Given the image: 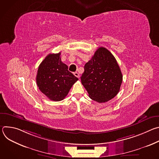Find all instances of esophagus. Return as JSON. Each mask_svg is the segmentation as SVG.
<instances>
[{
  "mask_svg": "<svg viewBox=\"0 0 159 159\" xmlns=\"http://www.w3.org/2000/svg\"><path fill=\"white\" fill-rule=\"evenodd\" d=\"M74 75H75V77H77V78H79V79L80 78V75H79V74L78 72H75V73H74Z\"/></svg>",
  "mask_w": 159,
  "mask_h": 159,
  "instance_id": "34e87169",
  "label": "esophagus"
}]
</instances>
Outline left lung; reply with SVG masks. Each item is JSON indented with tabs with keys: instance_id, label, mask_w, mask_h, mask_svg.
Here are the masks:
<instances>
[{
	"instance_id": "left-lung-1",
	"label": "left lung",
	"mask_w": 159,
	"mask_h": 159,
	"mask_svg": "<svg viewBox=\"0 0 159 159\" xmlns=\"http://www.w3.org/2000/svg\"><path fill=\"white\" fill-rule=\"evenodd\" d=\"M80 78L89 98L100 103L115 98L123 81V75L116 58L104 47H99L85 63Z\"/></svg>"
}]
</instances>
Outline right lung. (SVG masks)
<instances>
[{
    "label": "right lung",
    "mask_w": 159,
    "mask_h": 159,
    "mask_svg": "<svg viewBox=\"0 0 159 159\" xmlns=\"http://www.w3.org/2000/svg\"><path fill=\"white\" fill-rule=\"evenodd\" d=\"M61 53L49 54L40 63L36 83L41 92L52 101L63 100L72 85L79 80L68 70L61 60Z\"/></svg>",
    "instance_id": "1"
}]
</instances>
